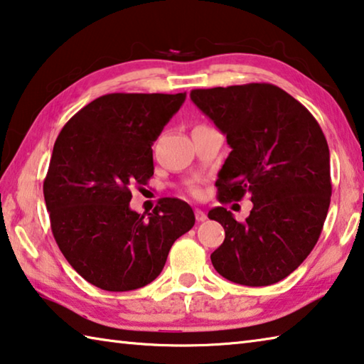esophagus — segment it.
<instances>
[{
    "instance_id": "1",
    "label": "esophagus",
    "mask_w": 364,
    "mask_h": 364,
    "mask_svg": "<svg viewBox=\"0 0 364 364\" xmlns=\"http://www.w3.org/2000/svg\"><path fill=\"white\" fill-rule=\"evenodd\" d=\"M196 220L197 221H205L207 220V215H205V212H202V210H199V208H196Z\"/></svg>"
}]
</instances>
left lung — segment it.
<instances>
[{"instance_id": "8db88e82", "label": "left lung", "mask_w": 364, "mask_h": 364, "mask_svg": "<svg viewBox=\"0 0 364 364\" xmlns=\"http://www.w3.org/2000/svg\"><path fill=\"white\" fill-rule=\"evenodd\" d=\"M191 100L213 120L231 152L215 186L221 204L249 196L245 221L225 207L208 218L225 228L210 255L213 268L236 284L269 286L310 255L329 210V147L305 106L271 83L193 90Z\"/></svg>"}]
</instances>
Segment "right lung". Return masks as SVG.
<instances>
[{
  "instance_id": "1",
  "label": "right lung",
  "mask_w": 364,
  "mask_h": 364,
  "mask_svg": "<svg viewBox=\"0 0 364 364\" xmlns=\"http://www.w3.org/2000/svg\"><path fill=\"white\" fill-rule=\"evenodd\" d=\"M186 93H110L65 123L43 183L53 236L72 268L109 292L134 291L164 269L194 212L175 197L152 213L130 208L132 188L154 175L152 144Z\"/></svg>"
}]
</instances>
